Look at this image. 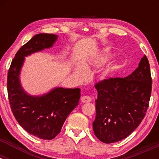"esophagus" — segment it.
<instances>
[{"label":"esophagus","instance_id":"esophagus-1","mask_svg":"<svg viewBox=\"0 0 159 159\" xmlns=\"http://www.w3.org/2000/svg\"><path fill=\"white\" fill-rule=\"evenodd\" d=\"M81 102L83 103H86V102H91V98L88 96H84L81 97Z\"/></svg>","mask_w":159,"mask_h":159}]
</instances>
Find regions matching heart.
Wrapping results in <instances>:
<instances>
[{
    "label": "heart",
    "instance_id": "1",
    "mask_svg": "<svg viewBox=\"0 0 159 159\" xmlns=\"http://www.w3.org/2000/svg\"><path fill=\"white\" fill-rule=\"evenodd\" d=\"M75 73L78 75V76L80 78H82L84 77V71L82 70V69H81V68H78L76 69Z\"/></svg>",
    "mask_w": 159,
    "mask_h": 159
}]
</instances>
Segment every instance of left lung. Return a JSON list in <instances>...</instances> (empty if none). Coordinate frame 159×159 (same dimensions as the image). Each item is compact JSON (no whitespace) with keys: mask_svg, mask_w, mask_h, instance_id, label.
Wrapping results in <instances>:
<instances>
[{"mask_svg":"<svg viewBox=\"0 0 159 159\" xmlns=\"http://www.w3.org/2000/svg\"><path fill=\"white\" fill-rule=\"evenodd\" d=\"M95 87V135L105 143L125 139L140 125L149 107L152 78L147 56L130 75L105 79Z\"/></svg>","mask_w":159,"mask_h":159,"instance_id":"1","label":"left lung"}]
</instances>
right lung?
I'll return each mask as SVG.
<instances>
[{"instance_id":"obj_1","label":"right lung","mask_w":159,"mask_h":159,"mask_svg":"<svg viewBox=\"0 0 159 159\" xmlns=\"http://www.w3.org/2000/svg\"><path fill=\"white\" fill-rule=\"evenodd\" d=\"M57 37L48 34L34 36L16 53L7 76L9 101L16 120L29 134L44 140H52L61 132L67 116L78 105L81 90L57 87L32 96L24 90L20 74L25 57L52 48Z\"/></svg>"}]
</instances>
